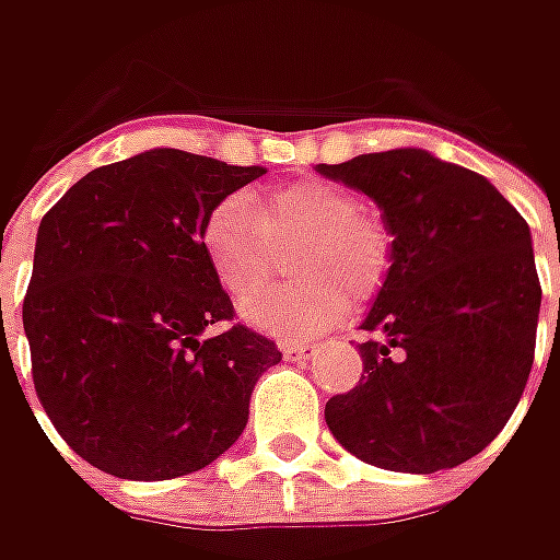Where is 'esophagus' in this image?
<instances>
[{
  "label": "esophagus",
  "instance_id": "34e87169",
  "mask_svg": "<svg viewBox=\"0 0 560 560\" xmlns=\"http://www.w3.org/2000/svg\"><path fill=\"white\" fill-rule=\"evenodd\" d=\"M317 349H320V346H314V342H290V346H283V355L314 358L317 355Z\"/></svg>",
  "mask_w": 560,
  "mask_h": 560
}]
</instances>
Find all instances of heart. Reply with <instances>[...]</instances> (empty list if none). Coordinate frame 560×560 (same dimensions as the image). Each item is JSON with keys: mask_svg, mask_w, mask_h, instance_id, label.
Wrapping results in <instances>:
<instances>
[{"mask_svg": "<svg viewBox=\"0 0 560 560\" xmlns=\"http://www.w3.org/2000/svg\"><path fill=\"white\" fill-rule=\"evenodd\" d=\"M208 268L233 299L268 283L277 248L295 246L292 273L302 283L273 287L243 302V317L270 336H312L334 327L349 302H368L396 261V236L374 208L352 189L327 180L268 189L258 196H226L202 224Z\"/></svg>", "mask_w": 560, "mask_h": 560, "instance_id": "obj_1", "label": "heart"}]
</instances>
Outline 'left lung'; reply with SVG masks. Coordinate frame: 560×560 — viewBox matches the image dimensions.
Instances as JSON below:
<instances>
[{
    "label": "left lung",
    "instance_id": "obj_1",
    "mask_svg": "<svg viewBox=\"0 0 560 560\" xmlns=\"http://www.w3.org/2000/svg\"><path fill=\"white\" fill-rule=\"evenodd\" d=\"M317 174L371 196L396 236L361 330L364 373L324 408L361 462L433 474L480 455L524 396L542 287L517 208L486 177L423 149L371 152Z\"/></svg>",
    "mask_w": 560,
    "mask_h": 560
}]
</instances>
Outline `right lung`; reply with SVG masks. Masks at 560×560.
<instances>
[{
	"label": "right lung",
	"instance_id": "add662e5",
	"mask_svg": "<svg viewBox=\"0 0 560 560\" xmlns=\"http://www.w3.org/2000/svg\"><path fill=\"white\" fill-rule=\"evenodd\" d=\"M261 174L149 149L90 171L39 221L24 295L33 386L83 462L174 480L246 430L252 389L280 352L233 324L199 236L208 211Z\"/></svg>",
	"mask_w": 560,
	"mask_h": 560
}]
</instances>
